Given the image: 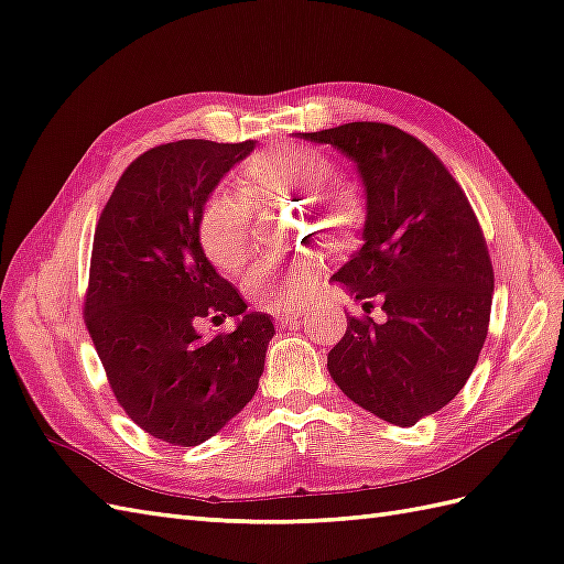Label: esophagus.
I'll use <instances>...</instances> for the list:
<instances>
[{"mask_svg":"<svg viewBox=\"0 0 564 564\" xmlns=\"http://www.w3.org/2000/svg\"><path fill=\"white\" fill-rule=\"evenodd\" d=\"M304 311H284V313H280L278 315V321L282 323V325H294V323H301V318H304Z\"/></svg>","mask_w":564,"mask_h":564,"instance_id":"1","label":"esophagus"}]
</instances>
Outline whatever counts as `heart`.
I'll list each match as a JSON object with an SVG mask.
<instances>
[{
    "label": "heart",
    "instance_id": "heart-1",
    "mask_svg": "<svg viewBox=\"0 0 564 564\" xmlns=\"http://www.w3.org/2000/svg\"><path fill=\"white\" fill-rule=\"evenodd\" d=\"M335 178V160L313 145L286 143L251 155L235 176L237 194L223 191L205 203L198 219L203 253L217 270L237 272L249 258V208L243 200L274 196L306 200L315 227L329 235H347L359 219V203L354 191ZM323 272L321 256H304L292 263H268L249 274L246 294L258 308H294L313 292Z\"/></svg>",
    "mask_w": 564,
    "mask_h": 564
}]
</instances>
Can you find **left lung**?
<instances>
[{
	"label": "left lung",
	"instance_id": "left-lung-1",
	"mask_svg": "<svg viewBox=\"0 0 564 564\" xmlns=\"http://www.w3.org/2000/svg\"><path fill=\"white\" fill-rule=\"evenodd\" d=\"M299 135L359 170L364 246L333 280L364 311L376 299L388 315L347 318L327 370L351 402L406 429L455 400L484 349L492 304L484 231L445 164L406 131L351 121Z\"/></svg>",
	"mask_w": 564,
	"mask_h": 564
}]
</instances>
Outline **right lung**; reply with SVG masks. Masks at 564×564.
<instances>
[{
    "label": "right lung",
    "instance_id": "obj_1",
    "mask_svg": "<svg viewBox=\"0 0 564 564\" xmlns=\"http://www.w3.org/2000/svg\"><path fill=\"white\" fill-rule=\"evenodd\" d=\"M253 141L150 148L121 174L95 227L86 327L117 402L162 443L194 447L253 400L274 325L249 313L203 253L198 219ZM237 314L235 334L197 327Z\"/></svg>",
    "mask_w": 564,
    "mask_h": 564
}]
</instances>
